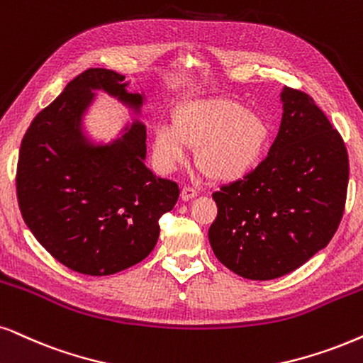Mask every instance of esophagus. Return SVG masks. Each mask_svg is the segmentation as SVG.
<instances>
[{
	"label": "esophagus",
	"mask_w": 363,
	"mask_h": 363,
	"mask_svg": "<svg viewBox=\"0 0 363 363\" xmlns=\"http://www.w3.org/2000/svg\"><path fill=\"white\" fill-rule=\"evenodd\" d=\"M196 196H197V191L194 189V187H189V186L182 187V191H181V199L182 201H191L192 197H196Z\"/></svg>",
	"instance_id": "1"
}]
</instances>
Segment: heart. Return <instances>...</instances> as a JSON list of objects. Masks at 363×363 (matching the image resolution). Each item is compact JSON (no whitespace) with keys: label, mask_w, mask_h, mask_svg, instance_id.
I'll return each instance as SVG.
<instances>
[{"label":"heart","mask_w":363,"mask_h":363,"mask_svg":"<svg viewBox=\"0 0 363 363\" xmlns=\"http://www.w3.org/2000/svg\"><path fill=\"white\" fill-rule=\"evenodd\" d=\"M269 125L255 110L228 99H197L177 105L172 123L152 134V157L162 172H172L197 149V164L218 181H236L263 157Z\"/></svg>","instance_id":"heart-1"}]
</instances>
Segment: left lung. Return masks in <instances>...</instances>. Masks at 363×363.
I'll use <instances>...</instances> for the list:
<instances>
[{
    "label": "left lung",
    "instance_id": "obj_1",
    "mask_svg": "<svg viewBox=\"0 0 363 363\" xmlns=\"http://www.w3.org/2000/svg\"><path fill=\"white\" fill-rule=\"evenodd\" d=\"M283 116L268 155L213 197L216 258L247 279L295 272L332 240L345 209L348 155L310 95L283 86Z\"/></svg>",
    "mask_w": 363,
    "mask_h": 363
}]
</instances>
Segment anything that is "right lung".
<instances>
[{
	"instance_id": "obj_1",
	"label": "right lung",
	"mask_w": 363,
	"mask_h": 363,
	"mask_svg": "<svg viewBox=\"0 0 363 363\" xmlns=\"http://www.w3.org/2000/svg\"><path fill=\"white\" fill-rule=\"evenodd\" d=\"M107 68H90L33 118L18 160V204L26 226L55 259L77 273L107 277L149 256L159 218L177 203L179 187L145 166L147 132L139 121L144 91ZM100 93L136 118L113 140L86 128Z\"/></svg>"
}]
</instances>
